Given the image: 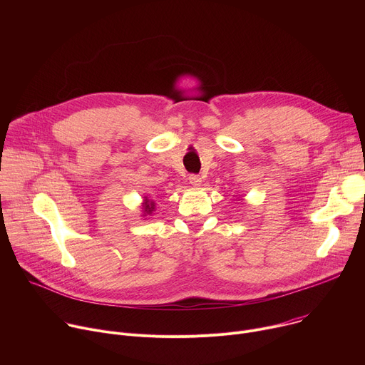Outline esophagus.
I'll return each instance as SVG.
<instances>
[{"label":"esophagus","instance_id":"34e87169","mask_svg":"<svg viewBox=\"0 0 365 365\" xmlns=\"http://www.w3.org/2000/svg\"><path fill=\"white\" fill-rule=\"evenodd\" d=\"M189 183L193 186H200L202 183V178L199 175H190L189 176Z\"/></svg>","mask_w":365,"mask_h":365}]
</instances>
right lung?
I'll return each mask as SVG.
<instances>
[{
  "mask_svg": "<svg viewBox=\"0 0 365 365\" xmlns=\"http://www.w3.org/2000/svg\"><path fill=\"white\" fill-rule=\"evenodd\" d=\"M143 210H144V214H151V211L154 210V203L147 199V196L144 197V203H143Z\"/></svg>",
  "mask_w": 365,
  "mask_h": 365,
  "instance_id": "right-lung-1",
  "label": "right lung"
}]
</instances>
